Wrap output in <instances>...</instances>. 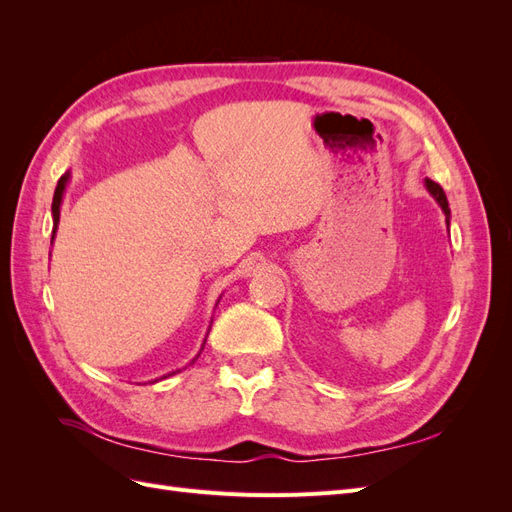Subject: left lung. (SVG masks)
<instances>
[{"mask_svg": "<svg viewBox=\"0 0 512 512\" xmlns=\"http://www.w3.org/2000/svg\"><path fill=\"white\" fill-rule=\"evenodd\" d=\"M425 185H427V190L431 192V196L436 198L438 203H440V207H442V211H444V215H446V222H448V218H451V209H448V200H446L444 190L440 188V183L431 181V179H425Z\"/></svg>", "mask_w": 512, "mask_h": 512, "instance_id": "8db88e82", "label": "left lung"}]
</instances>
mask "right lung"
Listing matches in <instances>:
<instances>
[{
  "instance_id": "right-lung-1",
  "label": "right lung",
  "mask_w": 512,
  "mask_h": 512,
  "mask_svg": "<svg viewBox=\"0 0 512 512\" xmlns=\"http://www.w3.org/2000/svg\"><path fill=\"white\" fill-rule=\"evenodd\" d=\"M66 181H68V175L61 177L57 181V188H55V196H53V226L57 228V222H59V205H61V196H64V188H66ZM55 228H53V235H55ZM166 378V376H164Z\"/></svg>"
}]
</instances>
